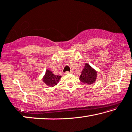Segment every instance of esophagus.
Segmentation results:
<instances>
[{
	"mask_svg": "<svg viewBox=\"0 0 132 132\" xmlns=\"http://www.w3.org/2000/svg\"><path fill=\"white\" fill-rule=\"evenodd\" d=\"M73 73V71H70V72H68V71H66L65 72L66 74H69V73Z\"/></svg>",
	"mask_w": 132,
	"mask_h": 132,
	"instance_id": "obj_1",
	"label": "esophagus"
}]
</instances>
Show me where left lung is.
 <instances>
[{
    "label": "left lung",
    "mask_w": 132,
    "mask_h": 132,
    "mask_svg": "<svg viewBox=\"0 0 132 132\" xmlns=\"http://www.w3.org/2000/svg\"><path fill=\"white\" fill-rule=\"evenodd\" d=\"M97 75V72L89 64L86 63L80 76V80L84 84L91 85L95 82Z\"/></svg>",
    "instance_id": "1"
}]
</instances>
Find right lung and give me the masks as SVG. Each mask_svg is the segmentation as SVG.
Wrapping results in <instances>:
<instances>
[{"label": "right lung", "mask_w": 132, "mask_h": 132, "mask_svg": "<svg viewBox=\"0 0 132 132\" xmlns=\"http://www.w3.org/2000/svg\"><path fill=\"white\" fill-rule=\"evenodd\" d=\"M61 76L55 75L52 71L49 70H47L46 72V74L43 78V81L47 86H54L57 85L59 81Z\"/></svg>", "instance_id": "1"}]
</instances>
